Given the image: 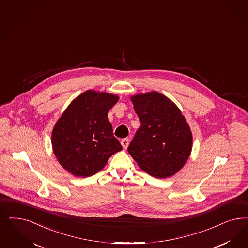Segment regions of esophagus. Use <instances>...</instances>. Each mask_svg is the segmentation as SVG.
Listing matches in <instances>:
<instances>
[{
  "instance_id": "obj_1",
  "label": "esophagus",
  "mask_w": 248,
  "mask_h": 248,
  "mask_svg": "<svg viewBox=\"0 0 248 248\" xmlns=\"http://www.w3.org/2000/svg\"><path fill=\"white\" fill-rule=\"evenodd\" d=\"M121 144L123 145V147H124V149H126L127 148V146L129 145V140L127 138H124V139H123L122 141H121Z\"/></svg>"
}]
</instances>
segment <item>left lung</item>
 I'll return each instance as SVG.
<instances>
[{"instance_id":"left-lung-1","label":"left lung","mask_w":248,"mask_h":248,"mask_svg":"<svg viewBox=\"0 0 248 248\" xmlns=\"http://www.w3.org/2000/svg\"><path fill=\"white\" fill-rule=\"evenodd\" d=\"M141 126L129 154L150 176L165 179L184 167L192 148V134L178 106L157 92L131 96Z\"/></svg>"}]
</instances>
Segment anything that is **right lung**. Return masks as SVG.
<instances>
[{"label": "right lung", "mask_w": 248, "mask_h": 248, "mask_svg": "<svg viewBox=\"0 0 248 248\" xmlns=\"http://www.w3.org/2000/svg\"><path fill=\"white\" fill-rule=\"evenodd\" d=\"M119 97L86 91L62 113L52 131V147L60 165L75 177L87 178L103 170L123 147L113 137L108 112Z\"/></svg>", "instance_id": "obj_1"}]
</instances>
